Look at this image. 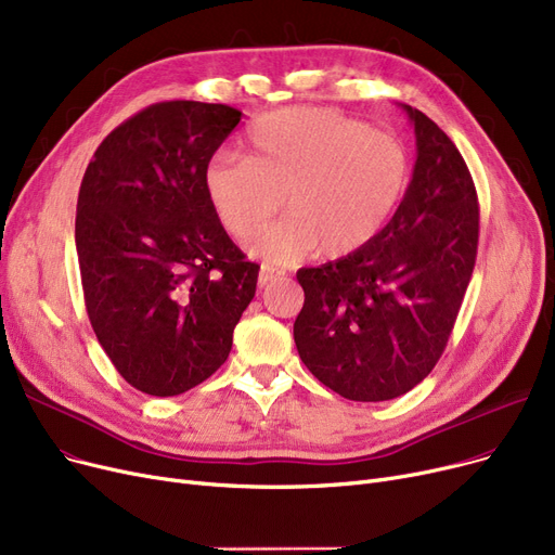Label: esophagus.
Returning a JSON list of instances; mask_svg holds the SVG:
<instances>
[{"label":"esophagus","mask_w":555,"mask_h":555,"mask_svg":"<svg viewBox=\"0 0 555 555\" xmlns=\"http://www.w3.org/2000/svg\"><path fill=\"white\" fill-rule=\"evenodd\" d=\"M283 274H285V272L279 270V268H274V264L262 262V264H260V274H258V283H260V285H268V283H272L274 279H279V276H283Z\"/></svg>","instance_id":"1"}]
</instances>
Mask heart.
Here are the masks:
<instances>
[{"label": "heart", "mask_w": 555, "mask_h": 555, "mask_svg": "<svg viewBox=\"0 0 555 555\" xmlns=\"http://www.w3.org/2000/svg\"><path fill=\"white\" fill-rule=\"evenodd\" d=\"M411 181L405 144L333 108L293 106L254 119L245 156L204 167V192L222 229L251 237L281 208L287 218L249 249L291 262L320 249L343 258L388 224Z\"/></svg>", "instance_id": "b5f03b06"}]
</instances>
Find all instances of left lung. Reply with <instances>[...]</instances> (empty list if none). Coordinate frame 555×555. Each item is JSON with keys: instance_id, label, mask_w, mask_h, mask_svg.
Masks as SVG:
<instances>
[{"instance_id": "left-lung-1", "label": "left lung", "mask_w": 555, "mask_h": 555, "mask_svg": "<svg viewBox=\"0 0 555 555\" xmlns=\"http://www.w3.org/2000/svg\"><path fill=\"white\" fill-rule=\"evenodd\" d=\"M413 181L365 247L304 268L295 345L326 388L351 401L413 390L440 360L474 272L478 197L451 138L422 111Z\"/></svg>"}]
</instances>
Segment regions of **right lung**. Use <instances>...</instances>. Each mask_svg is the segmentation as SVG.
Wrapping results in <instances>:
<instances>
[{
	"label": "right lung",
	"instance_id": "obj_1",
	"mask_svg": "<svg viewBox=\"0 0 555 555\" xmlns=\"http://www.w3.org/2000/svg\"><path fill=\"white\" fill-rule=\"evenodd\" d=\"M227 104L158 102L113 129L77 202L86 310L135 390L177 397L224 365L260 264L215 218L204 167L237 127Z\"/></svg>",
	"mask_w": 555,
	"mask_h": 555
}]
</instances>
